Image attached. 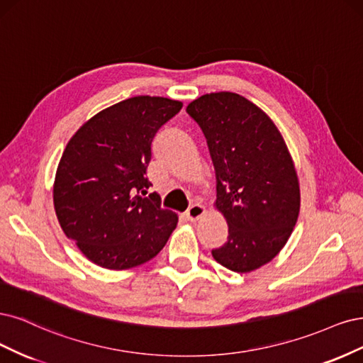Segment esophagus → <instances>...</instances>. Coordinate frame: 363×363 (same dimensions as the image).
<instances>
[{
    "label": "esophagus",
    "mask_w": 363,
    "mask_h": 363,
    "mask_svg": "<svg viewBox=\"0 0 363 363\" xmlns=\"http://www.w3.org/2000/svg\"><path fill=\"white\" fill-rule=\"evenodd\" d=\"M203 214H205V206H203V205H201V203H194V205H191L189 209H186V213H185L186 218H189L190 221H196V220H199V218H201Z\"/></svg>",
    "instance_id": "esophagus-1"
}]
</instances>
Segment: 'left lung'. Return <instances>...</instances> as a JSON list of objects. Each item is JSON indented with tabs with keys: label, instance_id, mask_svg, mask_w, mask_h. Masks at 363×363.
Returning a JSON list of instances; mask_svg holds the SVG:
<instances>
[{
	"label": "left lung",
	"instance_id": "obj_1",
	"mask_svg": "<svg viewBox=\"0 0 363 363\" xmlns=\"http://www.w3.org/2000/svg\"><path fill=\"white\" fill-rule=\"evenodd\" d=\"M186 113L206 138L216 208L229 226L211 253L232 272H253L282 250L297 223L300 186L285 140L259 107L232 91L197 98Z\"/></svg>",
	"mask_w": 363,
	"mask_h": 363
}]
</instances>
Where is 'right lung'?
<instances>
[{
    "label": "right lung",
    "instance_id": "right-lung-1",
    "mask_svg": "<svg viewBox=\"0 0 363 363\" xmlns=\"http://www.w3.org/2000/svg\"><path fill=\"white\" fill-rule=\"evenodd\" d=\"M182 102L134 96L87 121L69 140L54 182L63 232L87 259L108 270L145 264L161 252L178 216L162 209L146 177L150 145Z\"/></svg>",
    "mask_w": 363,
    "mask_h": 363
}]
</instances>
